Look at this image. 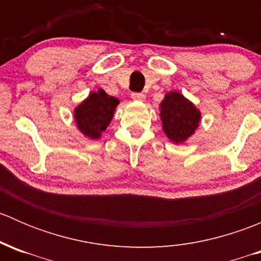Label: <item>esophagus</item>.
<instances>
[{"label": "esophagus", "instance_id": "esophagus-1", "mask_svg": "<svg viewBox=\"0 0 261 261\" xmlns=\"http://www.w3.org/2000/svg\"><path fill=\"white\" fill-rule=\"evenodd\" d=\"M131 98H133L134 101H138V102L145 101V96H144L143 93H133L131 94Z\"/></svg>", "mask_w": 261, "mask_h": 261}]
</instances>
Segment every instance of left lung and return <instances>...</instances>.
Listing matches in <instances>:
<instances>
[{
    "label": "left lung",
    "instance_id": "1",
    "mask_svg": "<svg viewBox=\"0 0 261 261\" xmlns=\"http://www.w3.org/2000/svg\"><path fill=\"white\" fill-rule=\"evenodd\" d=\"M159 116L163 131L174 144L186 143L194 135L202 117L196 105L178 91L165 93L159 105Z\"/></svg>",
    "mask_w": 261,
    "mask_h": 261
}]
</instances>
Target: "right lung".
Wrapping results in <instances>:
<instances>
[{"label":"right lung","mask_w":261,"mask_h":261,"mask_svg":"<svg viewBox=\"0 0 261 261\" xmlns=\"http://www.w3.org/2000/svg\"><path fill=\"white\" fill-rule=\"evenodd\" d=\"M120 99L110 96L102 88L91 92L86 99L74 109V122L78 130L86 138L97 140L114 118Z\"/></svg>","instance_id":"obj_1"}]
</instances>
